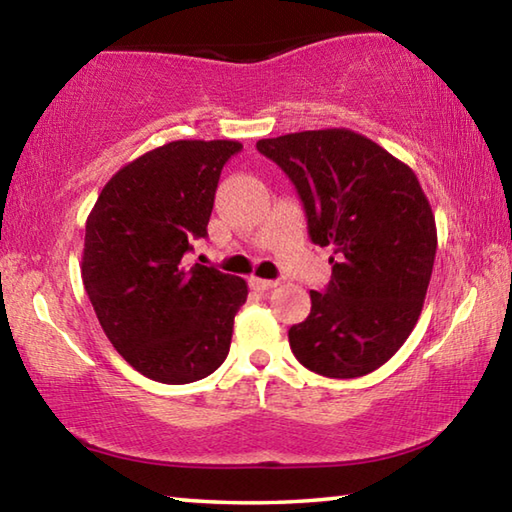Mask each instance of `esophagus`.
Wrapping results in <instances>:
<instances>
[{
  "label": "esophagus",
  "instance_id": "1",
  "mask_svg": "<svg viewBox=\"0 0 512 512\" xmlns=\"http://www.w3.org/2000/svg\"><path fill=\"white\" fill-rule=\"evenodd\" d=\"M277 280H262V277H250V287L257 289V291H271L277 287Z\"/></svg>",
  "mask_w": 512,
  "mask_h": 512
}]
</instances>
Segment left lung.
Here are the masks:
<instances>
[{"label": "left lung", "mask_w": 512, "mask_h": 512, "mask_svg": "<svg viewBox=\"0 0 512 512\" xmlns=\"http://www.w3.org/2000/svg\"><path fill=\"white\" fill-rule=\"evenodd\" d=\"M296 185L309 237L332 248V280L309 291L307 320L289 329L311 372L354 379L409 339L436 259V219L409 164L348 128L289 133L257 142Z\"/></svg>", "instance_id": "8db88e82"}]
</instances>
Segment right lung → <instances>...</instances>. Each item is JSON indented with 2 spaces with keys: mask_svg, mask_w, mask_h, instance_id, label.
<instances>
[{
  "mask_svg": "<svg viewBox=\"0 0 512 512\" xmlns=\"http://www.w3.org/2000/svg\"><path fill=\"white\" fill-rule=\"evenodd\" d=\"M237 140H176L112 176L85 221L81 275L121 357L160 384H192L221 366L248 298L244 277L187 264L207 235L223 164Z\"/></svg>",
  "mask_w": 512,
  "mask_h": 512,
  "instance_id": "right-lung-1",
  "label": "right lung"
}]
</instances>
